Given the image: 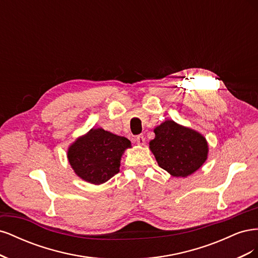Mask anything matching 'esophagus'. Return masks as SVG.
<instances>
[{
  "label": "esophagus",
  "mask_w": 258,
  "mask_h": 258,
  "mask_svg": "<svg viewBox=\"0 0 258 258\" xmlns=\"http://www.w3.org/2000/svg\"><path fill=\"white\" fill-rule=\"evenodd\" d=\"M136 142L139 144V145H144L145 144V137L143 135H139L137 136L136 138Z\"/></svg>",
  "instance_id": "obj_1"
}]
</instances>
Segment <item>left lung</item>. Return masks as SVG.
I'll use <instances>...</instances> for the list:
<instances>
[{"label":"left lung","instance_id":"1","mask_svg":"<svg viewBox=\"0 0 258 258\" xmlns=\"http://www.w3.org/2000/svg\"><path fill=\"white\" fill-rule=\"evenodd\" d=\"M150 142L158 165L176 177H186L197 171L208 156V143L197 131L166 120L156 127Z\"/></svg>","mask_w":258,"mask_h":258}]
</instances>
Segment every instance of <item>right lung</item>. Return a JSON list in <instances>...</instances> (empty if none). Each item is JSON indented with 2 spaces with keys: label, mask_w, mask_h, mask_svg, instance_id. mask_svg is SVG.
Here are the masks:
<instances>
[{
  "label": "right lung",
  "mask_w": 258,
  "mask_h": 258,
  "mask_svg": "<svg viewBox=\"0 0 258 258\" xmlns=\"http://www.w3.org/2000/svg\"><path fill=\"white\" fill-rule=\"evenodd\" d=\"M128 147L131 143L126 138L91 129L70 146L68 159L81 178L99 185L119 172L121 155Z\"/></svg>",
  "instance_id": "right-lung-1"
}]
</instances>
